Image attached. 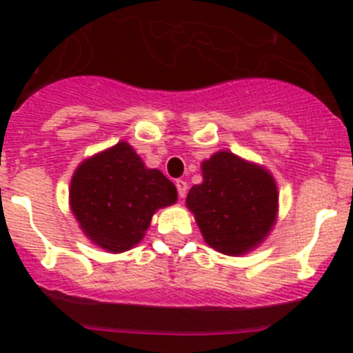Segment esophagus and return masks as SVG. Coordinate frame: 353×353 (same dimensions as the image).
Returning a JSON list of instances; mask_svg holds the SVG:
<instances>
[{
    "instance_id": "34e87169",
    "label": "esophagus",
    "mask_w": 353,
    "mask_h": 353,
    "mask_svg": "<svg viewBox=\"0 0 353 353\" xmlns=\"http://www.w3.org/2000/svg\"><path fill=\"white\" fill-rule=\"evenodd\" d=\"M174 185H176V190H179V196L180 198H185V194H187V189H189V187H187V182H183V180H176V182H174Z\"/></svg>"
}]
</instances>
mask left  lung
Returning <instances> with one entry per match:
<instances>
[{"mask_svg": "<svg viewBox=\"0 0 353 353\" xmlns=\"http://www.w3.org/2000/svg\"><path fill=\"white\" fill-rule=\"evenodd\" d=\"M203 182L187 194L206 243L225 255H243L263 243L278 213V189L268 170L228 150L203 161Z\"/></svg>", "mask_w": 353, "mask_h": 353, "instance_id": "8db88e82", "label": "left lung"}]
</instances>
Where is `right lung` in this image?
Masks as SVG:
<instances>
[{
	"instance_id": "1",
	"label": "right lung",
	"mask_w": 353,
	"mask_h": 353,
	"mask_svg": "<svg viewBox=\"0 0 353 353\" xmlns=\"http://www.w3.org/2000/svg\"><path fill=\"white\" fill-rule=\"evenodd\" d=\"M176 203V187L125 141L83 161L70 185L71 212L90 241L112 254L143 240L152 215Z\"/></svg>"
}]
</instances>
